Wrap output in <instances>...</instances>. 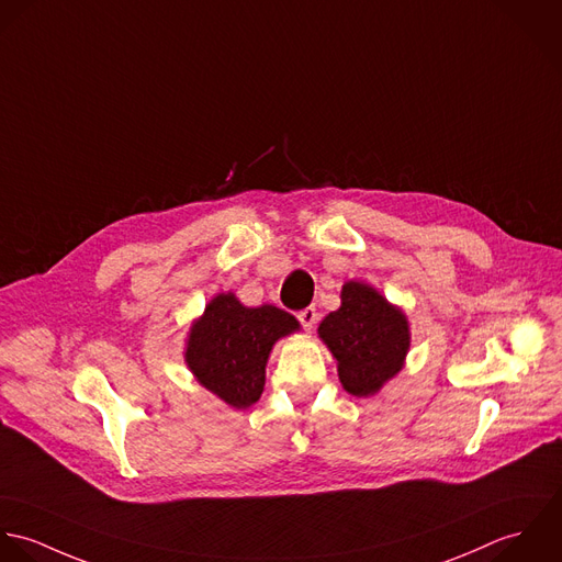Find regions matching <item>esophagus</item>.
Masks as SVG:
<instances>
[{"instance_id":"1","label":"esophagus","mask_w":562,"mask_h":562,"mask_svg":"<svg viewBox=\"0 0 562 562\" xmlns=\"http://www.w3.org/2000/svg\"><path fill=\"white\" fill-rule=\"evenodd\" d=\"M297 319H300V324L311 333V330L315 328V324H317V311H315L313 306H308V308H304V311L297 313Z\"/></svg>"}]
</instances>
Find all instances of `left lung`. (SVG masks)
<instances>
[{"instance_id": "obj_1", "label": "left lung", "mask_w": 562, "mask_h": 562, "mask_svg": "<svg viewBox=\"0 0 562 562\" xmlns=\"http://www.w3.org/2000/svg\"><path fill=\"white\" fill-rule=\"evenodd\" d=\"M337 360L338 380L353 397H371L406 364L411 324L406 313L367 282L347 280L340 306L317 330Z\"/></svg>"}]
</instances>
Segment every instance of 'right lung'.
Here are the masks:
<instances>
[{"label": "right lung", "mask_w": 562, "mask_h": 562, "mask_svg": "<svg viewBox=\"0 0 562 562\" xmlns=\"http://www.w3.org/2000/svg\"><path fill=\"white\" fill-rule=\"evenodd\" d=\"M300 328L293 315L273 304L245 306L232 291L217 293L191 322L184 362L206 391L245 411L262 395L273 345Z\"/></svg>", "instance_id": "add662e5"}]
</instances>
